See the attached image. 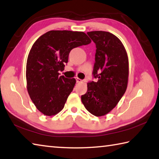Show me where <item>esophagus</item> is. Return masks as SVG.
<instances>
[{"label":"esophagus","mask_w":159,"mask_h":159,"mask_svg":"<svg viewBox=\"0 0 159 159\" xmlns=\"http://www.w3.org/2000/svg\"><path fill=\"white\" fill-rule=\"evenodd\" d=\"M76 82L77 83H81L83 80H81V79H79V78H76Z\"/></svg>","instance_id":"34e87169"}]
</instances>
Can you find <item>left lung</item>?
<instances>
[{
	"instance_id": "obj_1",
	"label": "left lung",
	"mask_w": 159,
	"mask_h": 159,
	"mask_svg": "<svg viewBox=\"0 0 159 159\" xmlns=\"http://www.w3.org/2000/svg\"><path fill=\"white\" fill-rule=\"evenodd\" d=\"M96 44L93 76L81 96L84 106L96 116L107 114L116 106L126 91L129 75L128 57L120 40L103 31L87 33Z\"/></svg>"
}]
</instances>
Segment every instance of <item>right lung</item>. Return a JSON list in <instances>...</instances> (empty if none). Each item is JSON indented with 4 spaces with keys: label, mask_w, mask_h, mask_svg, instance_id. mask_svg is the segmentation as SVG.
<instances>
[{
    "label": "right lung",
    "mask_w": 159,
    "mask_h": 159,
    "mask_svg": "<svg viewBox=\"0 0 159 159\" xmlns=\"http://www.w3.org/2000/svg\"><path fill=\"white\" fill-rule=\"evenodd\" d=\"M90 43L82 32L52 30L34 43L27 61V88L40 112L53 116L63 110L76 80L59 76L58 71L64 70L71 49Z\"/></svg>",
    "instance_id": "right-lung-1"
}]
</instances>
